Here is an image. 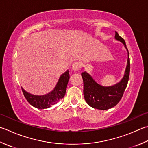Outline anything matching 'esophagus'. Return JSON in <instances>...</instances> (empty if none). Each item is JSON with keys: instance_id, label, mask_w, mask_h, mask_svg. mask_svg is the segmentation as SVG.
Instances as JSON below:
<instances>
[{"instance_id": "34e87169", "label": "esophagus", "mask_w": 148, "mask_h": 148, "mask_svg": "<svg viewBox=\"0 0 148 148\" xmlns=\"http://www.w3.org/2000/svg\"><path fill=\"white\" fill-rule=\"evenodd\" d=\"M81 68V64L79 62H74L72 65V69L73 71H79Z\"/></svg>"}]
</instances>
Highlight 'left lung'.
I'll list each match as a JSON object with an SVG mask.
<instances>
[{
    "instance_id": "obj_1",
    "label": "left lung",
    "mask_w": 148,
    "mask_h": 148,
    "mask_svg": "<svg viewBox=\"0 0 148 148\" xmlns=\"http://www.w3.org/2000/svg\"><path fill=\"white\" fill-rule=\"evenodd\" d=\"M115 38L122 42L128 51V62L125 73L121 82L110 86H103L98 84L86 72L82 73L83 80V95L86 103L94 108L108 110L117 105L122 98L128 85L130 71L128 50L125 41L115 31Z\"/></svg>"
}]
</instances>
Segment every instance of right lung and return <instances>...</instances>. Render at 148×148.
<instances>
[{"mask_svg": "<svg viewBox=\"0 0 148 148\" xmlns=\"http://www.w3.org/2000/svg\"><path fill=\"white\" fill-rule=\"evenodd\" d=\"M69 71L62 74L53 91L43 95H36L28 93L22 88L24 97L33 106L38 109H45L57 103L64 97L69 80Z\"/></svg>", "mask_w": 148, "mask_h": 148, "instance_id": "obj_1", "label": "right lung"}]
</instances>
